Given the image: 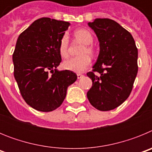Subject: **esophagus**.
Segmentation results:
<instances>
[{"mask_svg": "<svg viewBox=\"0 0 152 152\" xmlns=\"http://www.w3.org/2000/svg\"><path fill=\"white\" fill-rule=\"evenodd\" d=\"M77 78L78 79H80V78H81V77H84V75H81V74H77Z\"/></svg>", "mask_w": 152, "mask_h": 152, "instance_id": "obj_1", "label": "esophagus"}]
</instances>
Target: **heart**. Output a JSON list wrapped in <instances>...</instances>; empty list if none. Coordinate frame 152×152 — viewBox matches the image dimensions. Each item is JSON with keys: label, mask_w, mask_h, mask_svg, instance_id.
<instances>
[{"label": "heart", "mask_w": 152, "mask_h": 152, "mask_svg": "<svg viewBox=\"0 0 152 152\" xmlns=\"http://www.w3.org/2000/svg\"><path fill=\"white\" fill-rule=\"evenodd\" d=\"M74 36L80 43L84 44L79 52L80 56L64 61L62 65L64 69L76 73H80L87 69L91 64V59L88 55L92 56L95 53L94 49L91 45L94 42V37L90 31L82 28L76 29L74 33ZM68 46H69L68 38L66 35H64L60 40L58 45L59 54L64 58H66L69 56Z\"/></svg>", "instance_id": "heart-1"}]
</instances>
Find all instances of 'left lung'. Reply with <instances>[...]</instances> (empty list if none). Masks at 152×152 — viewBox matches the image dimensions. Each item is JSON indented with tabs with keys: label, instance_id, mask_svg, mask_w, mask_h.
Here are the masks:
<instances>
[{
	"label": "left lung",
	"instance_id": "8db88e82",
	"mask_svg": "<svg viewBox=\"0 0 152 152\" xmlns=\"http://www.w3.org/2000/svg\"><path fill=\"white\" fill-rule=\"evenodd\" d=\"M88 26L100 42V53L92 72L87 73L93 82L87 96L99 110H111L131 94L138 73V49L131 33L116 21L98 18Z\"/></svg>",
	"mask_w": 152,
	"mask_h": 152
}]
</instances>
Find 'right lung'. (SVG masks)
<instances>
[{"instance_id":"obj_1","label":"right lung","mask_w":152,"mask_h":152,"mask_svg":"<svg viewBox=\"0 0 152 152\" xmlns=\"http://www.w3.org/2000/svg\"><path fill=\"white\" fill-rule=\"evenodd\" d=\"M69 25L42 17L17 39L13 54V75L23 100L36 110L50 112L59 107L68 87L77 78L73 72L56 69L61 61L58 45Z\"/></svg>"}]
</instances>
